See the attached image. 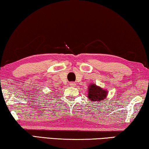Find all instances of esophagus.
<instances>
[{"mask_svg":"<svg viewBox=\"0 0 149 149\" xmlns=\"http://www.w3.org/2000/svg\"><path fill=\"white\" fill-rule=\"evenodd\" d=\"M70 86H72V87H75V86H76V84L75 83V82H70Z\"/></svg>","mask_w":149,"mask_h":149,"instance_id":"obj_1","label":"esophagus"}]
</instances>
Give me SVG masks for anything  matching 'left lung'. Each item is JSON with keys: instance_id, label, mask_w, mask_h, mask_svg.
I'll return each mask as SVG.
<instances>
[{"instance_id": "1", "label": "left lung", "mask_w": 149, "mask_h": 149, "mask_svg": "<svg viewBox=\"0 0 149 149\" xmlns=\"http://www.w3.org/2000/svg\"><path fill=\"white\" fill-rule=\"evenodd\" d=\"M88 90V97L91 101V103L97 102L100 104L101 101H104V100H106L108 94L107 90L100 87L94 83L89 85Z\"/></svg>"}]
</instances>
